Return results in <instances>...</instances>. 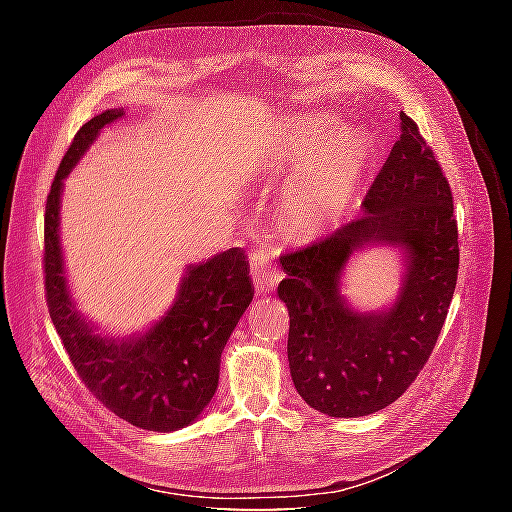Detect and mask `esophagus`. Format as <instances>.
<instances>
[{
	"mask_svg": "<svg viewBox=\"0 0 512 512\" xmlns=\"http://www.w3.org/2000/svg\"><path fill=\"white\" fill-rule=\"evenodd\" d=\"M250 273L256 292H269L282 282V273L277 269L265 252H256L250 262Z\"/></svg>",
	"mask_w": 512,
	"mask_h": 512,
	"instance_id": "obj_1",
	"label": "esophagus"
}]
</instances>
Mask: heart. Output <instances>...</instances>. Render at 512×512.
<instances>
[{"label":"heart","mask_w":512,"mask_h":512,"mask_svg":"<svg viewBox=\"0 0 512 512\" xmlns=\"http://www.w3.org/2000/svg\"><path fill=\"white\" fill-rule=\"evenodd\" d=\"M333 132L331 119H309L280 153L288 166H305L284 196L286 218L305 235L329 228L352 207L369 156V143L359 132H342L324 146Z\"/></svg>","instance_id":"1"}]
</instances>
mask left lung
I'll return each mask as SVG.
<instances>
[{
  "label": "left lung",
  "mask_w": 512,
  "mask_h": 512,
  "mask_svg": "<svg viewBox=\"0 0 512 512\" xmlns=\"http://www.w3.org/2000/svg\"><path fill=\"white\" fill-rule=\"evenodd\" d=\"M401 134L363 200V215L292 254L277 286L290 314L294 389L314 410L354 418L406 393L438 342L453 301L459 243L451 185L418 132L399 113ZM389 244L407 271L391 308L356 313L338 292L350 255Z\"/></svg>",
  "instance_id": "1"
}]
</instances>
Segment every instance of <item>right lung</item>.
Instances as JSON below:
<instances>
[{
    "label": "right lung",
    "instance_id": "right-lung-1",
    "mask_svg": "<svg viewBox=\"0 0 512 512\" xmlns=\"http://www.w3.org/2000/svg\"><path fill=\"white\" fill-rule=\"evenodd\" d=\"M123 115V108H111L89 119L57 168L44 211L46 305L91 395L130 425L166 433L194 423L218 391L222 350L252 303L254 286L245 252L230 247L185 267L175 303L141 335H100L81 316L59 243L61 190L100 130Z\"/></svg>",
    "mask_w": 512,
    "mask_h": 512
}]
</instances>
